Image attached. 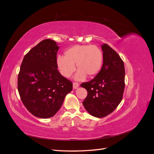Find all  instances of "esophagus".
I'll return each mask as SVG.
<instances>
[{
  "mask_svg": "<svg viewBox=\"0 0 154 154\" xmlns=\"http://www.w3.org/2000/svg\"><path fill=\"white\" fill-rule=\"evenodd\" d=\"M79 87V84L78 83H76V82H74L73 83V88L74 89H76V88H78Z\"/></svg>",
  "mask_w": 154,
  "mask_h": 154,
  "instance_id": "esophagus-1",
  "label": "esophagus"
}]
</instances>
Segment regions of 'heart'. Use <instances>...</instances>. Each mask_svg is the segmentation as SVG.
Segmentation results:
<instances>
[{
	"label": "heart",
	"mask_w": 154,
	"mask_h": 154,
	"mask_svg": "<svg viewBox=\"0 0 154 154\" xmlns=\"http://www.w3.org/2000/svg\"><path fill=\"white\" fill-rule=\"evenodd\" d=\"M103 62L102 51L94 45H75L64 52L63 57H58L57 65L59 71L66 78H69L75 71L77 72L75 79L83 80L87 75L92 78L101 71Z\"/></svg>",
	"instance_id": "1"
}]
</instances>
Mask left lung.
Returning <instances> with one entry per match:
<instances>
[{
    "label": "left lung",
    "instance_id": "left-lung-1",
    "mask_svg": "<svg viewBox=\"0 0 154 154\" xmlns=\"http://www.w3.org/2000/svg\"><path fill=\"white\" fill-rule=\"evenodd\" d=\"M103 62L100 72L81 87L87 91L83 101L86 110L96 118H103L117 108L125 88V66L119 54L106 44L101 45Z\"/></svg>",
    "mask_w": 154,
    "mask_h": 154
}]
</instances>
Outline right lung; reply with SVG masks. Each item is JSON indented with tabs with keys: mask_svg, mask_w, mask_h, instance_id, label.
I'll list each match as a JSON object with an SVG mask.
<instances>
[{
	"mask_svg": "<svg viewBox=\"0 0 154 154\" xmlns=\"http://www.w3.org/2000/svg\"><path fill=\"white\" fill-rule=\"evenodd\" d=\"M58 44L41 41L23 59L18 91L26 109L37 118L53 117L61 108L72 83L60 74L57 65Z\"/></svg>",
	"mask_w": 154,
	"mask_h": 154,
	"instance_id": "right-lung-1",
	"label": "right lung"
}]
</instances>
